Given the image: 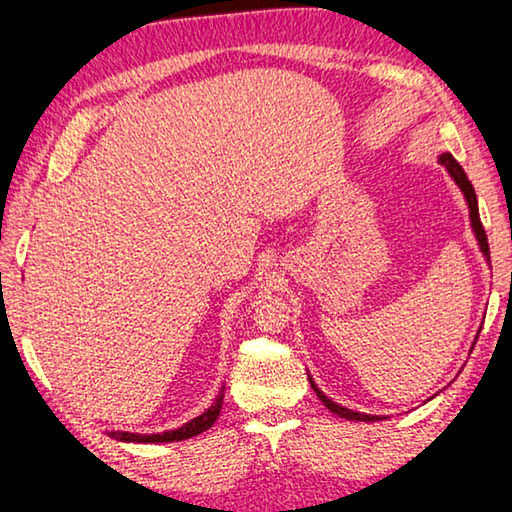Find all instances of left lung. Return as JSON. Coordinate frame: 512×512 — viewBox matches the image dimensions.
<instances>
[{"mask_svg":"<svg viewBox=\"0 0 512 512\" xmlns=\"http://www.w3.org/2000/svg\"><path fill=\"white\" fill-rule=\"evenodd\" d=\"M439 164L448 170V175L453 177V182L459 187V191L464 194V201L469 205V219H471V228H473V235H476L478 240V247L483 251L485 261L490 263V244H487V235H485V228L480 224V214H478V198H476V191H473V184L469 182V177H466L464 168L457 164L455 157L450 152H443L439 154ZM478 339V335H476ZM309 383L311 388H314L316 397L321 399V402L328 406V409L335 413L339 418H346V420H358V422H376V420H383V416H372V413H360V411H353V409H346V406L332 402L328 395H323V390H318V385L314 383V379L309 376Z\"/></svg>","mask_w":512,"mask_h":512,"instance_id":"left-lung-1","label":"left lung"}]
</instances>
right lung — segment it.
I'll list each match as a JSON object with an SVG mask.
<instances>
[{
  "label": "right lung",
  "mask_w": 512,
  "mask_h": 512,
  "mask_svg": "<svg viewBox=\"0 0 512 512\" xmlns=\"http://www.w3.org/2000/svg\"><path fill=\"white\" fill-rule=\"evenodd\" d=\"M221 404H224V385H221L217 399L210 409L203 411L201 416L191 418L189 422H184L182 427L177 429H168V432H159V434H136V432H108L110 439L124 441V443H173V441H184L191 439V436L203 434L205 429H210L214 425V420L219 418L221 413Z\"/></svg>",
  "instance_id": "1"
}]
</instances>
